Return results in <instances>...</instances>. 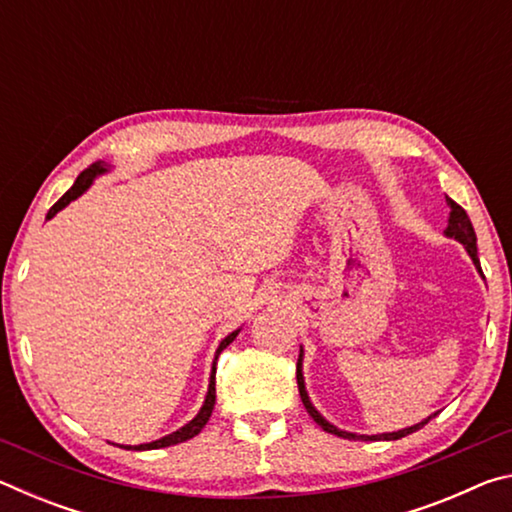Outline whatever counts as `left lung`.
Instances as JSON below:
<instances>
[{
	"mask_svg": "<svg viewBox=\"0 0 512 512\" xmlns=\"http://www.w3.org/2000/svg\"><path fill=\"white\" fill-rule=\"evenodd\" d=\"M447 205H449V210H452V212H449V225L445 228V235L456 239V241H461V244L467 248V253H470L474 266L479 268V273H481L479 255H476V235H474V228H472L470 216H467V212L463 210V207L458 205V203H454L452 198H447ZM296 379H298L300 400H302V404H305L307 413L311 415V418H314V422L320 424V427H323V431L334 433V436H341V438H348V440H354V438H357V440H397V438H404V436H409V433L422 429L424 424H427L431 418H436V413H433V415H429L427 420L413 424V427H409V429L393 431V433H377V436H357V433H348V431L336 429L334 424H329V422L323 418V415H320V413L314 409V404L309 402V395H307V391H305V377H302V350H300L298 366H296Z\"/></svg>",
	"mask_w": 512,
	"mask_h": 512,
	"instance_id": "obj_1",
	"label": "left lung"
}]
</instances>
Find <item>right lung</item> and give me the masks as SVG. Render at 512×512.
<instances>
[{
  "instance_id": "right-lung-1",
  "label": "right lung",
  "mask_w": 512,
  "mask_h": 512,
  "mask_svg": "<svg viewBox=\"0 0 512 512\" xmlns=\"http://www.w3.org/2000/svg\"><path fill=\"white\" fill-rule=\"evenodd\" d=\"M106 171V167H103V162H94L90 169H85L79 178H76V183H74V187L69 189V192H65L63 194V198H60L58 203H54V207H51V210L47 212V219H51V216H54L56 212H60L63 210L65 205H69L74 201V198H79L85 189H88L90 185H92V180H94V176H99V173H103ZM237 334H239V329L237 332H232V334H228L225 336V339L221 341V345H219V350H216V359H219V354L228 348V345L237 339ZM214 402H216V361H214V368H212V375H210V388H207V397H205V404H203V409L198 411V415L196 418L189 422V424H185L183 429H178V431H173V433H169V436H164V438H160V440H153V443H146V445H121V447H126V449H137V452H144V449H160V447H169V445H178V443H185V440H189V438H194V436H198V433H201V429L205 427L207 424V420H210V415H212V409H214Z\"/></svg>"
}]
</instances>
